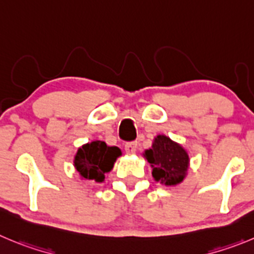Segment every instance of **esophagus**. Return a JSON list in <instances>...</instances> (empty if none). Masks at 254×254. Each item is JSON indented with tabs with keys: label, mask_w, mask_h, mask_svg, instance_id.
Here are the masks:
<instances>
[{
	"label": "esophagus",
	"mask_w": 254,
	"mask_h": 254,
	"mask_svg": "<svg viewBox=\"0 0 254 254\" xmlns=\"http://www.w3.org/2000/svg\"><path fill=\"white\" fill-rule=\"evenodd\" d=\"M138 148V143L136 141H129V143L125 144V151L127 154H134Z\"/></svg>",
	"instance_id": "esophagus-1"
}]
</instances>
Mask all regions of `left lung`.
<instances>
[{"mask_svg": "<svg viewBox=\"0 0 254 254\" xmlns=\"http://www.w3.org/2000/svg\"><path fill=\"white\" fill-rule=\"evenodd\" d=\"M145 158L153 168V177L165 186H175L186 178L189 156L179 144L165 135H158L153 148L145 151Z\"/></svg>", "mask_w": 254, "mask_h": 254, "instance_id": "8db88e82", "label": "left lung"}]
</instances>
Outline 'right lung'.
I'll return each mask as SVG.
<instances>
[{
  "instance_id": "obj_1",
  "label": "right lung",
  "mask_w": 254,
  "mask_h": 254,
  "mask_svg": "<svg viewBox=\"0 0 254 254\" xmlns=\"http://www.w3.org/2000/svg\"><path fill=\"white\" fill-rule=\"evenodd\" d=\"M119 155L122 151L118 146H108L104 141L96 140L77 150L73 164L82 178L101 183Z\"/></svg>"
}]
</instances>
